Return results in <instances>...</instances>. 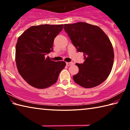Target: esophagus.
<instances>
[{"mask_svg":"<svg viewBox=\"0 0 130 130\" xmlns=\"http://www.w3.org/2000/svg\"><path fill=\"white\" fill-rule=\"evenodd\" d=\"M66 63H67V66H70V65H72L73 64V63L72 62H67Z\"/></svg>","mask_w":130,"mask_h":130,"instance_id":"obj_1","label":"esophagus"}]
</instances>
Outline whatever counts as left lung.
<instances>
[{"label":"left lung","instance_id":"1","mask_svg":"<svg viewBox=\"0 0 130 130\" xmlns=\"http://www.w3.org/2000/svg\"><path fill=\"white\" fill-rule=\"evenodd\" d=\"M64 30L84 57L83 63H76L79 71L73 76L74 82L85 88L101 84L109 75L113 63V49L108 37L99 26L85 22L65 24Z\"/></svg>","mask_w":130,"mask_h":130}]
</instances>
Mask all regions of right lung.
<instances>
[{"mask_svg":"<svg viewBox=\"0 0 130 130\" xmlns=\"http://www.w3.org/2000/svg\"><path fill=\"white\" fill-rule=\"evenodd\" d=\"M63 25L32 26L18 39L15 62L22 78L31 86L46 88L58 80L66 66L64 61H54L45 55L53 50L54 39L63 29Z\"/></svg>","mask_w":130,"mask_h":130,"instance_id":"right-lung-1","label":"right lung"}]
</instances>
